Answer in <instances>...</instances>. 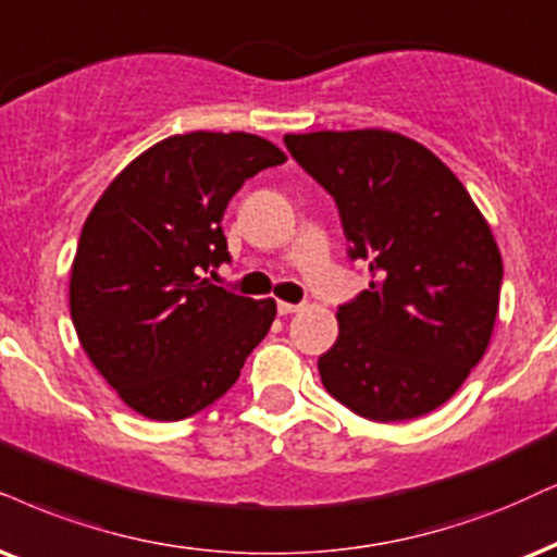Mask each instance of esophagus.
<instances>
[{"mask_svg":"<svg viewBox=\"0 0 557 557\" xmlns=\"http://www.w3.org/2000/svg\"><path fill=\"white\" fill-rule=\"evenodd\" d=\"M298 311H302V302H285V300L277 302V313H280V315L298 313Z\"/></svg>","mask_w":557,"mask_h":557,"instance_id":"obj_1","label":"esophagus"}]
</instances>
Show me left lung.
Wrapping results in <instances>:
<instances>
[{
  "label": "left lung",
  "mask_w": 557,
  "mask_h": 557,
  "mask_svg": "<svg viewBox=\"0 0 557 557\" xmlns=\"http://www.w3.org/2000/svg\"><path fill=\"white\" fill-rule=\"evenodd\" d=\"M339 210L370 290L342 302L319 357L323 388L357 417L406 421L440 408L491 342L504 264L468 189L432 151L391 131L285 136Z\"/></svg>",
  "instance_id": "1"
}]
</instances>
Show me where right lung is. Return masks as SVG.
<instances>
[{
    "label": "right lung",
    "mask_w": 557,
    "mask_h": 557,
    "mask_svg": "<svg viewBox=\"0 0 557 557\" xmlns=\"http://www.w3.org/2000/svg\"><path fill=\"white\" fill-rule=\"evenodd\" d=\"M285 153L251 133L195 131L151 146L84 223L72 321L84 351L133 411L180 421L215 404L264 339L274 300L213 285L231 262L221 221L249 177Z\"/></svg>",
    "instance_id": "1"
}]
</instances>
